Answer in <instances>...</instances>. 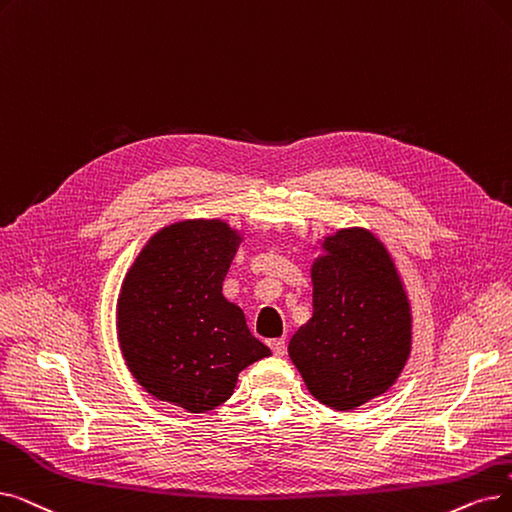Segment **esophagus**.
I'll return each instance as SVG.
<instances>
[{
    "label": "esophagus",
    "instance_id": "34e87169",
    "mask_svg": "<svg viewBox=\"0 0 512 512\" xmlns=\"http://www.w3.org/2000/svg\"><path fill=\"white\" fill-rule=\"evenodd\" d=\"M270 347H272L274 355H278V358H282V355L286 353V341H284V339H274V341L270 343Z\"/></svg>",
    "mask_w": 512,
    "mask_h": 512
}]
</instances>
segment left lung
<instances>
[{
    "label": "left lung",
    "instance_id": "8db88e82",
    "mask_svg": "<svg viewBox=\"0 0 512 512\" xmlns=\"http://www.w3.org/2000/svg\"><path fill=\"white\" fill-rule=\"evenodd\" d=\"M311 261L314 314L288 343L307 391L332 410L387 393L412 353V305L385 242L362 226L326 234Z\"/></svg>",
    "mask_w": 512,
    "mask_h": 512
}]
</instances>
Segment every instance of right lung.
<instances>
[{
	"mask_svg": "<svg viewBox=\"0 0 512 512\" xmlns=\"http://www.w3.org/2000/svg\"><path fill=\"white\" fill-rule=\"evenodd\" d=\"M242 240L226 219H177L129 265L117 339L131 376L159 402L209 412L230 399L244 368L272 355L221 293Z\"/></svg>",
	"mask_w": 512,
	"mask_h": 512,
	"instance_id": "add662e5",
	"label": "right lung"
}]
</instances>
